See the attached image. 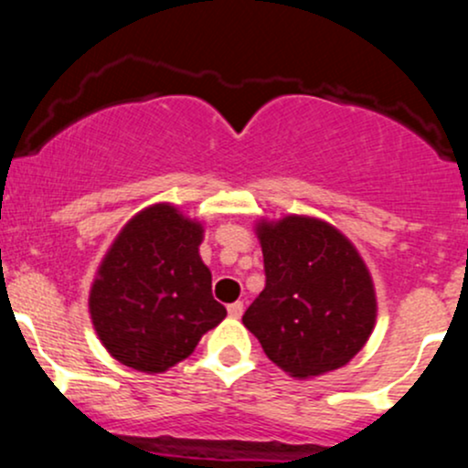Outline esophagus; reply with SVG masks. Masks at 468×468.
I'll return each mask as SVG.
<instances>
[{"label": "esophagus", "instance_id": "34e87169", "mask_svg": "<svg viewBox=\"0 0 468 468\" xmlns=\"http://www.w3.org/2000/svg\"><path fill=\"white\" fill-rule=\"evenodd\" d=\"M241 313H244V303H241V302L229 303V316H233V319H239Z\"/></svg>", "mask_w": 468, "mask_h": 468}]
</instances>
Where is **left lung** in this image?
Returning <instances> with one entry per match:
<instances>
[{"mask_svg": "<svg viewBox=\"0 0 468 468\" xmlns=\"http://www.w3.org/2000/svg\"><path fill=\"white\" fill-rule=\"evenodd\" d=\"M257 233L266 286L241 316L244 325L294 378L343 367L376 321L374 286L361 255L314 218L261 222Z\"/></svg>", "mask_w": 468, "mask_h": 468, "instance_id": "8db88e82", "label": "left lung"}]
</instances>
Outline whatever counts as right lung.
I'll return each instance as SVG.
<instances>
[{"label":"right lung","instance_id":"add662e5","mask_svg":"<svg viewBox=\"0 0 468 468\" xmlns=\"http://www.w3.org/2000/svg\"><path fill=\"white\" fill-rule=\"evenodd\" d=\"M200 241V224L169 204L144 208L121 230L90 292L96 335L116 361L165 372L227 316L213 299Z\"/></svg>","mask_w":468,"mask_h":468}]
</instances>
